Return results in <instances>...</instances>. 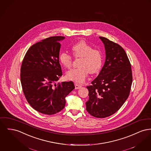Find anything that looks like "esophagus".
<instances>
[{
	"label": "esophagus",
	"mask_w": 151,
	"mask_h": 151,
	"mask_svg": "<svg viewBox=\"0 0 151 151\" xmlns=\"http://www.w3.org/2000/svg\"><path fill=\"white\" fill-rule=\"evenodd\" d=\"M75 89H80L81 88V86L80 85V84H78V83H75Z\"/></svg>",
	"instance_id": "1"
}]
</instances>
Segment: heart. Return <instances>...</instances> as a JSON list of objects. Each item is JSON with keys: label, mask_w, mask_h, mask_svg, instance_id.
<instances>
[{"label": "heart", "mask_w": 151, "mask_h": 151, "mask_svg": "<svg viewBox=\"0 0 151 151\" xmlns=\"http://www.w3.org/2000/svg\"><path fill=\"white\" fill-rule=\"evenodd\" d=\"M72 50L76 58H80L79 65L80 67L68 71L66 77L68 79L76 83L84 82L88 75L99 72L103 64L102 52L93 49V47L84 40L80 41L72 47ZM59 60L65 68H70L72 63V57L70 54L63 52L59 55Z\"/></svg>", "instance_id": "1"}]
</instances>
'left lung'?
I'll return each instance as SVG.
<instances>
[{"label": "left lung", "instance_id": "left-lung-1", "mask_svg": "<svg viewBox=\"0 0 151 151\" xmlns=\"http://www.w3.org/2000/svg\"><path fill=\"white\" fill-rule=\"evenodd\" d=\"M106 61L98 77L87 86L86 110L91 115L104 118L116 112L128 98L132 82L131 65L124 49L104 37Z\"/></svg>", "mask_w": 151, "mask_h": 151}]
</instances>
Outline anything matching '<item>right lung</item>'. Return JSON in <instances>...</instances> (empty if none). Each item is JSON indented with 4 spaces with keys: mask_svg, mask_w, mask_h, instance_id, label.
I'll use <instances>...</instances> for the list:
<instances>
[{
    "mask_svg": "<svg viewBox=\"0 0 151 151\" xmlns=\"http://www.w3.org/2000/svg\"><path fill=\"white\" fill-rule=\"evenodd\" d=\"M64 39L52 36L32 45L22 63L20 81L24 95L31 106L45 115L62 111L65 97L75 88L72 81L55 83L62 76L60 41Z\"/></svg>",
    "mask_w": 151,
    "mask_h": 151,
    "instance_id": "add662e5",
    "label": "right lung"
}]
</instances>
